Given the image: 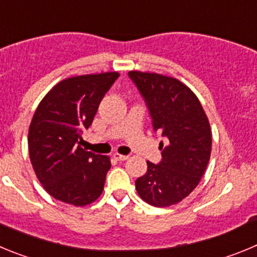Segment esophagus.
<instances>
[{"mask_svg":"<svg viewBox=\"0 0 257 257\" xmlns=\"http://www.w3.org/2000/svg\"><path fill=\"white\" fill-rule=\"evenodd\" d=\"M128 157L126 155H120V154H115L114 155V159H116L117 161H124V160H128Z\"/></svg>","mask_w":257,"mask_h":257,"instance_id":"obj_1","label":"esophagus"}]
</instances>
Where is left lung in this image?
<instances>
[{"label": "left lung", "instance_id": "8db88e82", "mask_svg": "<svg viewBox=\"0 0 257 257\" xmlns=\"http://www.w3.org/2000/svg\"><path fill=\"white\" fill-rule=\"evenodd\" d=\"M149 106L155 131L163 133L160 164L147 161V173L136 180L145 202L168 207L180 202L200 183L211 155V128L191 88L177 78L129 71Z\"/></svg>", "mask_w": 257, "mask_h": 257}]
</instances>
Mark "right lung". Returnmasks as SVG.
Masks as SVG:
<instances>
[{
    "mask_svg": "<svg viewBox=\"0 0 257 257\" xmlns=\"http://www.w3.org/2000/svg\"><path fill=\"white\" fill-rule=\"evenodd\" d=\"M117 77V71H107L66 78L34 112L28 133L31 163L43 188L61 202L85 206L102 193L110 157L85 151L80 141Z\"/></svg>",
    "mask_w": 257,
    "mask_h": 257,
    "instance_id": "add662e5",
    "label": "right lung"
}]
</instances>
